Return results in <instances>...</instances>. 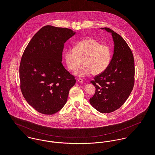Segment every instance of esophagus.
I'll return each mask as SVG.
<instances>
[{
    "instance_id": "1",
    "label": "esophagus",
    "mask_w": 155,
    "mask_h": 155,
    "mask_svg": "<svg viewBox=\"0 0 155 155\" xmlns=\"http://www.w3.org/2000/svg\"><path fill=\"white\" fill-rule=\"evenodd\" d=\"M77 81L80 82V83H83L84 82V80L82 79H81V78H78L77 79Z\"/></svg>"
}]
</instances>
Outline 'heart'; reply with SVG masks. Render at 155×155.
<instances>
[{"label":"heart","mask_w":155,"mask_h":155,"mask_svg":"<svg viewBox=\"0 0 155 155\" xmlns=\"http://www.w3.org/2000/svg\"><path fill=\"white\" fill-rule=\"evenodd\" d=\"M112 51L107 45L101 44L92 38H86L79 41L73 48L65 52L64 60L67 67L75 70L83 59V65L75 71L79 77H85L91 73L98 75L103 73L110 65Z\"/></svg>","instance_id":"heart-1"}]
</instances>
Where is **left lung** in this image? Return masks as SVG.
Here are the masks:
<instances>
[{
  "label": "left lung",
  "instance_id": "left-lung-1",
  "mask_svg": "<svg viewBox=\"0 0 155 155\" xmlns=\"http://www.w3.org/2000/svg\"><path fill=\"white\" fill-rule=\"evenodd\" d=\"M101 29L111 34L113 55L108 68L91 81L96 89L89 103L97 110L108 113L120 108L133 90L134 60L131 49L119 35L109 28Z\"/></svg>",
  "mask_w": 155,
  "mask_h": 155
}]
</instances>
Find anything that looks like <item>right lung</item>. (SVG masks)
Here are the masks:
<instances>
[{
	"mask_svg": "<svg viewBox=\"0 0 155 155\" xmlns=\"http://www.w3.org/2000/svg\"><path fill=\"white\" fill-rule=\"evenodd\" d=\"M75 33L70 28L45 25L24 51L20 88L28 104L41 113L53 114L60 110L76 83L61 63L64 44Z\"/></svg>",
	"mask_w": 155,
	"mask_h": 155,
	"instance_id": "right-lung-1",
	"label": "right lung"
}]
</instances>
